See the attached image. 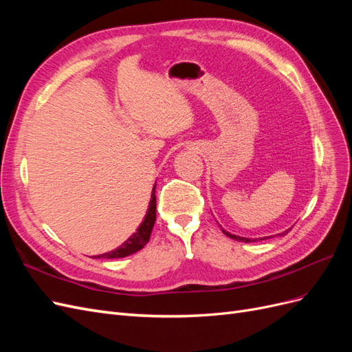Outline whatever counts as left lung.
Instances as JSON below:
<instances>
[{"label":"left lung","instance_id":"8db88e82","mask_svg":"<svg viewBox=\"0 0 352 352\" xmlns=\"http://www.w3.org/2000/svg\"><path fill=\"white\" fill-rule=\"evenodd\" d=\"M223 233H225L226 236H229V238H232V239H235V241H239V242H257V241H264V239H269V238H272V236H264V238H255V239H248V238H242V236H236V235H232V233H229V232H226V230H223ZM287 233V230H285L283 233H279V236H282V235H286ZM276 236V235H274Z\"/></svg>","mask_w":352,"mask_h":352}]
</instances>
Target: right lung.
Here are the masks:
<instances>
[{
	"label": "right lung",
	"mask_w": 352,
	"mask_h": 352,
	"mask_svg": "<svg viewBox=\"0 0 352 352\" xmlns=\"http://www.w3.org/2000/svg\"><path fill=\"white\" fill-rule=\"evenodd\" d=\"M155 202L157 201H155V185H154L150 206H148V211L140 228H138L133 235L129 239H126L119 248L101 255H95V258H123V257H127V255L135 254L136 251L142 250L146 245V242L150 241L151 230L155 223V210H157Z\"/></svg>",
	"instance_id": "obj_1"
}]
</instances>
